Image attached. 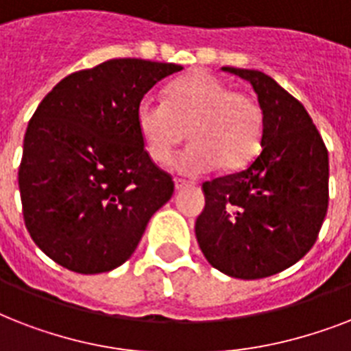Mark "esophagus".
Returning <instances> with one entry per match:
<instances>
[{"mask_svg": "<svg viewBox=\"0 0 351 351\" xmlns=\"http://www.w3.org/2000/svg\"><path fill=\"white\" fill-rule=\"evenodd\" d=\"M187 187H191V182L182 180V178H176V180H175V189H176V191H182V189H187Z\"/></svg>", "mask_w": 351, "mask_h": 351, "instance_id": "esophagus-1", "label": "esophagus"}]
</instances>
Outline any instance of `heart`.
Returning <instances> with one entry per match:
<instances>
[{
  "mask_svg": "<svg viewBox=\"0 0 351 351\" xmlns=\"http://www.w3.org/2000/svg\"><path fill=\"white\" fill-rule=\"evenodd\" d=\"M136 127L156 164H167L187 134L193 142L176 156L175 167L197 176L219 164L224 169H240L255 158L264 117L255 98L198 71L173 82L165 101L145 96L136 107Z\"/></svg>",
  "mask_w": 351,
  "mask_h": 351,
  "instance_id": "1",
  "label": "heart"
}]
</instances>
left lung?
<instances>
[{"label":"left lung","mask_w":351,"mask_h":351,"mask_svg":"<svg viewBox=\"0 0 351 351\" xmlns=\"http://www.w3.org/2000/svg\"><path fill=\"white\" fill-rule=\"evenodd\" d=\"M247 80L264 117L262 151L244 171L204 182L195 224L204 256L234 278H264L293 266L315 244L328 211L330 160L297 98L267 74L222 67Z\"/></svg>","instance_id":"1"}]
</instances>
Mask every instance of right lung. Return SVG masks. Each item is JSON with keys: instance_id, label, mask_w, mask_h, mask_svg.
Listing matches in <instances>:
<instances>
[{"instance_id": "obj_1", "label": "right lung", "mask_w": 351, "mask_h": 351, "mask_svg": "<svg viewBox=\"0 0 351 351\" xmlns=\"http://www.w3.org/2000/svg\"><path fill=\"white\" fill-rule=\"evenodd\" d=\"M178 71L175 63L109 60L69 74L32 114L18 171L23 220L60 266L84 275L121 266L173 197L175 182L143 147L136 107Z\"/></svg>"}]
</instances>
